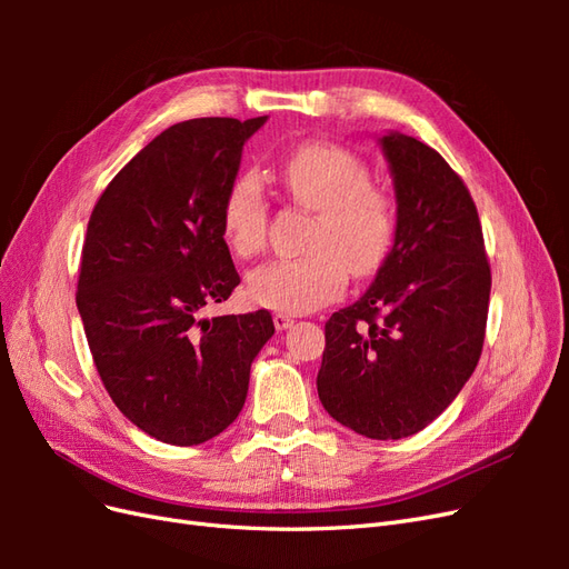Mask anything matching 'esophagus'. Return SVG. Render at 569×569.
<instances>
[{"label":"esophagus","instance_id":"34e87169","mask_svg":"<svg viewBox=\"0 0 569 569\" xmlns=\"http://www.w3.org/2000/svg\"><path fill=\"white\" fill-rule=\"evenodd\" d=\"M272 322H274V330H278V332L289 330V327L295 325V320H291V318L284 316V313H274V316H272Z\"/></svg>","mask_w":569,"mask_h":569}]
</instances>
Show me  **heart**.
<instances>
[{
    "mask_svg": "<svg viewBox=\"0 0 569 569\" xmlns=\"http://www.w3.org/2000/svg\"><path fill=\"white\" fill-rule=\"evenodd\" d=\"M287 194L318 213L313 253L272 261L247 280L253 303L280 313H313L347 289L349 272L368 278L385 263L396 232V209L385 189L370 184L358 153L332 142L301 144L280 170ZM222 234L239 258L261 253L268 237V206L251 173L234 178L222 201Z\"/></svg>",
    "mask_w": 569,
    "mask_h": 569,
    "instance_id": "1",
    "label": "heart"
}]
</instances>
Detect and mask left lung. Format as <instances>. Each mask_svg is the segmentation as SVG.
<instances>
[{
	"mask_svg": "<svg viewBox=\"0 0 569 569\" xmlns=\"http://www.w3.org/2000/svg\"><path fill=\"white\" fill-rule=\"evenodd\" d=\"M396 232L375 282L325 322L318 396L368 439L420 432L470 380L485 343L491 268L477 206L441 153L380 137Z\"/></svg>",
	"mask_w": 569,
	"mask_h": 569,
	"instance_id": "1",
	"label": "left lung"
}]
</instances>
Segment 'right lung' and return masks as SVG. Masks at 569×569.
Segmentation results:
<instances>
[{"label":"right lung","mask_w":569,"mask_h":569,"mask_svg":"<svg viewBox=\"0 0 569 569\" xmlns=\"http://www.w3.org/2000/svg\"><path fill=\"white\" fill-rule=\"evenodd\" d=\"M266 116L170 126L109 182L88 222L76 303L97 372L149 437L194 446L242 410L268 311L206 320L239 284L222 201Z\"/></svg>","instance_id":"add662e5"}]
</instances>
